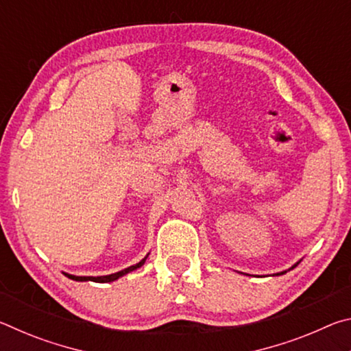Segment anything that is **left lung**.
Returning <instances> with one entry per match:
<instances>
[{
    "instance_id": "1",
    "label": "left lung",
    "mask_w": 351,
    "mask_h": 351,
    "mask_svg": "<svg viewBox=\"0 0 351 351\" xmlns=\"http://www.w3.org/2000/svg\"><path fill=\"white\" fill-rule=\"evenodd\" d=\"M297 263H299V261H297ZM297 263L293 266V268H295V266H297ZM293 268H291V269H293ZM285 272H287V271H283V272H280V274H285ZM280 274H277V276H280Z\"/></svg>"
}]
</instances>
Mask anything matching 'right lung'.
<instances>
[{
	"mask_svg": "<svg viewBox=\"0 0 351 351\" xmlns=\"http://www.w3.org/2000/svg\"><path fill=\"white\" fill-rule=\"evenodd\" d=\"M147 257H148V255H147ZM147 257H145V258H142V260L139 261V263H136V265H133V266H130V268H125V269H122V271H119V272H114V274H110V276H100V277H82V276L66 274V272H63V274L66 276L68 278H73V280H75V282H88V280H91V282H99V283L114 282V280H117L119 277L125 276V274H128V272H132V271H134V269L141 268V266L145 263Z\"/></svg>",
	"mask_w": 351,
	"mask_h": 351,
	"instance_id": "obj_1",
	"label": "right lung"
}]
</instances>
